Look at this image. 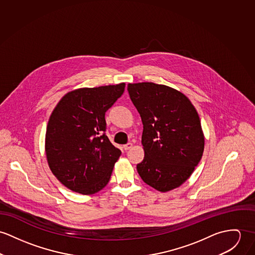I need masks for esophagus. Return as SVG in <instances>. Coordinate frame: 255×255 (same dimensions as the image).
Segmentation results:
<instances>
[{
    "label": "esophagus",
    "instance_id": "esophagus-1",
    "mask_svg": "<svg viewBox=\"0 0 255 255\" xmlns=\"http://www.w3.org/2000/svg\"><path fill=\"white\" fill-rule=\"evenodd\" d=\"M132 146H133V143H132V142H128V143H126V144L123 145V148H124L125 150H128V149H130Z\"/></svg>",
    "mask_w": 255,
    "mask_h": 255
}]
</instances>
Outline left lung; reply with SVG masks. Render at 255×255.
Instances as JSON below:
<instances>
[{
	"instance_id": "obj_1",
	"label": "left lung",
	"mask_w": 255,
	"mask_h": 255,
	"mask_svg": "<svg viewBox=\"0 0 255 255\" xmlns=\"http://www.w3.org/2000/svg\"><path fill=\"white\" fill-rule=\"evenodd\" d=\"M141 115L144 157L137 164L141 180L159 192L181 186L201 159L204 136L195 107L182 93L151 82L128 84Z\"/></svg>"
}]
</instances>
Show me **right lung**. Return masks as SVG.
<instances>
[{"label":"right lung","mask_w":255,"mask_h":255,"mask_svg":"<svg viewBox=\"0 0 255 255\" xmlns=\"http://www.w3.org/2000/svg\"><path fill=\"white\" fill-rule=\"evenodd\" d=\"M125 83L83 88L66 94L51 114L46 155L57 180L69 190L91 195L110 181L121 154L106 135V113Z\"/></svg>","instance_id":"right-lung-1"}]
</instances>
